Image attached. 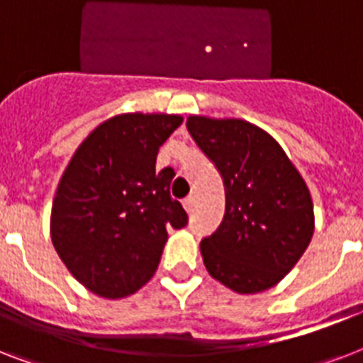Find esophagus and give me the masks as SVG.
Wrapping results in <instances>:
<instances>
[{"instance_id":"1","label":"esophagus","mask_w":363,"mask_h":363,"mask_svg":"<svg viewBox=\"0 0 363 363\" xmlns=\"http://www.w3.org/2000/svg\"><path fill=\"white\" fill-rule=\"evenodd\" d=\"M182 207L186 209V213H190V211H192V207H194V198H192V196H188V198L182 199Z\"/></svg>"}]
</instances>
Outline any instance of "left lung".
<instances>
[{"instance_id":"1","label":"left lung","mask_w":363,"mask_h":363,"mask_svg":"<svg viewBox=\"0 0 363 363\" xmlns=\"http://www.w3.org/2000/svg\"><path fill=\"white\" fill-rule=\"evenodd\" d=\"M186 128L224 179L226 213L201 241L209 275L238 294L264 292L298 264L315 232L313 199L282 147L239 118L188 116Z\"/></svg>"}]
</instances>
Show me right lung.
Here are the masks:
<instances>
[{"instance_id": "1", "label": "right lung", "mask_w": 363, "mask_h": 363, "mask_svg": "<svg viewBox=\"0 0 363 363\" xmlns=\"http://www.w3.org/2000/svg\"><path fill=\"white\" fill-rule=\"evenodd\" d=\"M182 124L179 115L113 116L73 154L56 188L50 238L69 273L90 292L121 299L152 279L167 228L188 224L171 198L173 169L156 156Z\"/></svg>"}]
</instances>
